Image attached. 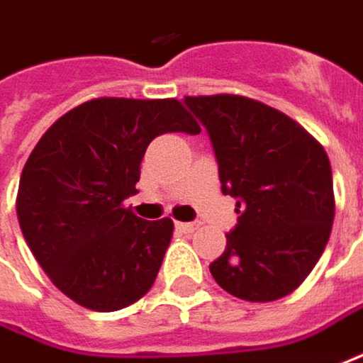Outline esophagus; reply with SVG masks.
I'll return each mask as SVG.
<instances>
[{
  "label": "esophagus",
  "instance_id": "obj_1",
  "mask_svg": "<svg viewBox=\"0 0 363 363\" xmlns=\"http://www.w3.org/2000/svg\"><path fill=\"white\" fill-rule=\"evenodd\" d=\"M177 229L182 233H193L195 229H199V221H189V223H177Z\"/></svg>",
  "mask_w": 363,
  "mask_h": 363
}]
</instances>
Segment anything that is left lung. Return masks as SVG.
I'll return each mask as SVG.
<instances>
[{"label":"left lung","instance_id":"obj_1","mask_svg":"<svg viewBox=\"0 0 363 363\" xmlns=\"http://www.w3.org/2000/svg\"><path fill=\"white\" fill-rule=\"evenodd\" d=\"M211 140L238 225L211 262L215 282L250 303L278 301L311 274L335 215L323 146L294 119L240 95L184 97Z\"/></svg>","mask_w":363,"mask_h":363}]
</instances>
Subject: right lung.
<instances>
[{
    "label": "right lung",
    "instance_id": "1",
    "mask_svg": "<svg viewBox=\"0 0 363 363\" xmlns=\"http://www.w3.org/2000/svg\"><path fill=\"white\" fill-rule=\"evenodd\" d=\"M195 135L177 99H91L46 130L20 179L16 211L28 247L77 305L111 313L150 291L172 221H144L121 203L135 195L156 135Z\"/></svg>",
    "mask_w": 363,
    "mask_h": 363
}]
</instances>
